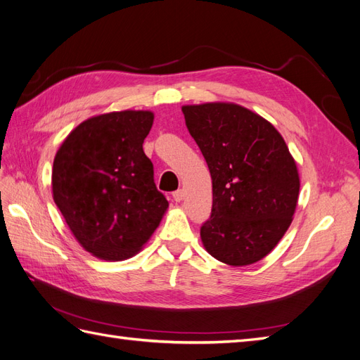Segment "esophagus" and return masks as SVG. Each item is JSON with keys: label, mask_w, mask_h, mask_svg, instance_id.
Instances as JSON below:
<instances>
[{"label": "esophagus", "mask_w": 360, "mask_h": 360, "mask_svg": "<svg viewBox=\"0 0 360 360\" xmlns=\"http://www.w3.org/2000/svg\"><path fill=\"white\" fill-rule=\"evenodd\" d=\"M173 199L176 200V202H181V200L184 199V191H182V190H176V191H173Z\"/></svg>", "instance_id": "esophagus-1"}]
</instances>
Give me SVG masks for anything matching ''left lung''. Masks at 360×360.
I'll use <instances>...</instances> for the list:
<instances>
[{"label": "left lung", "instance_id": "left-lung-1", "mask_svg": "<svg viewBox=\"0 0 360 360\" xmlns=\"http://www.w3.org/2000/svg\"><path fill=\"white\" fill-rule=\"evenodd\" d=\"M213 181V208L200 226L204 248L229 266L264 259L290 226L300 174L276 129L236 103L182 106Z\"/></svg>", "mask_w": 360, "mask_h": 360}]
</instances>
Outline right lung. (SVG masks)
<instances>
[{
	"label": "right lung",
	"instance_id": "obj_1",
	"mask_svg": "<svg viewBox=\"0 0 360 360\" xmlns=\"http://www.w3.org/2000/svg\"><path fill=\"white\" fill-rule=\"evenodd\" d=\"M152 124L150 110L91 117L54 156V204L80 246L97 259L120 262L140 252L169 208L143 150Z\"/></svg>",
	"mask_w": 360,
	"mask_h": 360
}]
</instances>
